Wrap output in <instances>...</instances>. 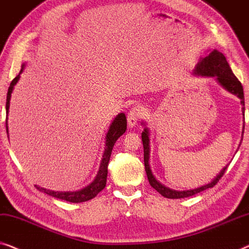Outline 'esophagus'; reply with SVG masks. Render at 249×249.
Instances as JSON below:
<instances>
[{
    "label": "esophagus",
    "mask_w": 249,
    "mask_h": 249,
    "mask_svg": "<svg viewBox=\"0 0 249 249\" xmlns=\"http://www.w3.org/2000/svg\"><path fill=\"white\" fill-rule=\"evenodd\" d=\"M142 116V109L139 107H134L132 110H129L127 114V124L129 127H134L138 124V121Z\"/></svg>",
    "instance_id": "obj_1"
}]
</instances>
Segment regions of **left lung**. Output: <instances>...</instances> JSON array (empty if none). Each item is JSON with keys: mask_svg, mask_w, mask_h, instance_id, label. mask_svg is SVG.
<instances>
[{"mask_svg": "<svg viewBox=\"0 0 249 249\" xmlns=\"http://www.w3.org/2000/svg\"><path fill=\"white\" fill-rule=\"evenodd\" d=\"M194 74L199 75V76H210V78H214L215 81L218 82L223 89L239 98L240 104L243 105V108H241V109H243V115H244V113H245V98H244L243 86H241L239 80L234 76L232 71H231L228 62H227V59L225 57V55H223L222 53H220V52L216 50L210 51L209 54L199 59V62L196 64L195 70H194ZM143 125L145 126V124H143ZM243 135H244V127H243V134H241V136ZM149 136H150L149 128L145 126L144 131L142 132V142H143V149H144V166H145L146 176H148L150 185H151V186L155 188L157 192H159L161 195L164 196V197H167V198L188 197V196L195 195V194L199 193V192H203V191L208 190V188L213 187L216 183H218L220 178L223 176L227 167H228V164H227V166L223 168V169L220 171L218 175H216V177L211 181V183L203 185V186H201V187L194 188V190H187V191L171 190V188L166 187L164 185L161 184L160 181L157 180V178L153 176L151 167H150V162H149V159H150V139H149Z\"/></svg>", "mask_w": 249, "mask_h": 249, "instance_id": "left-lung-1", "label": "left lung"}]
</instances>
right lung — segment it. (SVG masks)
<instances>
[{"instance_id": "add662e5", "label": "right lung", "mask_w": 249, "mask_h": 249, "mask_svg": "<svg viewBox=\"0 0 249 249\" xmlns=\"http://www.w3.org/2000/svg\"><path fill=\"white\" fill-rule=\"evenodd\" d=\"M24 69V64L21 66V71L18 75L16 76L15 79L12 80L11 85L9 87L8 90V94H6V105H5V110H6V134L9 136V129H8V115H9V108H10V100H11V93L13 91V88L18 83L19 79H20V74L22 73ZM126 116L124 113L118 114L115 120L111 122V124L109 126V129H108L107 134H106V141H105V151L103 155V159L100 161V167L99 170L94 177V179L92 180V183H90L88 186H86L82 190L75 191V192H55V191H51V190H46V188H43L40 186H37V190H39L40 192H44L48 195L53 196V197L59 198V199H64L66 202H71V203H81V202H86L89 201V199L93 198L94 196H97V194L101 192L106 186V181H107V174H108V162H109L110 159V155H111V150L114 148L115 142L117 141V139L120 138L121 135H123L125 131H126Z\"/></svg>"}]
</instances>
